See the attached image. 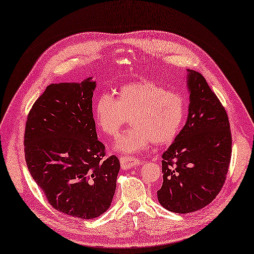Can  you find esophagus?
Listing matches in <instances>:
<instances>
[{
	"mask_svg": "<svg viewBox=\"0 0 254 254\" xmlns=\"http://www.w3.org/2000/svg\"><path fill=\"white\" fill-rule=\"evenodd\" d=\"M141 162L135 158L130 157H121L120 158V165L122 170H128V168H133L137 165H140Z\"/></svg>",
	"mask_w": 254,
	"mask_h": 254,
	"instance_id": "esophagus-1",
	"label": "esophagus"
}]
</instances>
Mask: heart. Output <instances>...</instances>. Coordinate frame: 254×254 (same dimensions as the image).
<instances>
[{
    "label": "heart",
    "instance_id": "heart-1",
    "mask_svg": "<svg viewBox=\"0 0 254 254\" xmlns=\"http://www.w3.org/2000/svg\"><path fill=\"white\" fill-rule=\"evenodd\" d=\"M127 116L133 127L118 138L113 151L132 156L153 142L165 145L174 141L184 120L185 101L179 94L146 79L124 84L116 98L108 93L97 98L94 118L102 133L117 136Z\"/></svg>",
    "mask_w": 254,
    "mask_h": 254
}]
</instances>
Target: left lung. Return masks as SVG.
I'll list each match as a JSON object with an SVG mask.
<instances>
[{
  "instance_id": "obj_1",
  "label": "left lung",
  "mask_w": 254,
  "mask_h": 254,
  "mask_svg": "<svg viewBox=\"0 0 254 254\" xmlns=\"http://www.w3.org/2000/svg\"><path fill=\"white\" fill-rule=\"evenodd\" d=\"M186 124L162 155L163 183L158 201L167 210L202 209L220 192L231 158L227 113L199 72L187 69Z\"/></svg>"
}]
</instances>
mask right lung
<instances>
[{"mask_svg": "<svg viewBox=\"0 0 254 254\" xmlns=\"http://www.w3.org/2000/svg\"><path fill=\"white\" fill-rule=\"evenodd\" d=\"M96 81L59 82L35 101L25 128V160L53 207L91 220L106 212L116 190L118 158L105 159L92 113Z\"/></svg>", "mask_w": 254, "mask_h": 254, "instance_id": "add662e5", "label": "right lung"}]
</instances>
